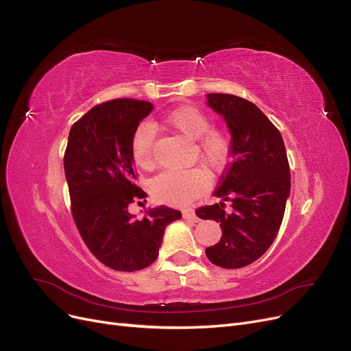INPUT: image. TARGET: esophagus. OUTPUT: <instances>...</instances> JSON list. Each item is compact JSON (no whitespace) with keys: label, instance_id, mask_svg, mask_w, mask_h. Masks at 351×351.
<instances>
[{"label":"esophagus","instance_id":"esophagus-1","mask_svg":"<svg viewBox=\"0 0 351 351\" xmlns=\"http://www.w3.org/2000/svg\"><path fill=\"white\" fill-rule=\"evenodd\" d=\"M182 215H184V219H188V221H192V222L199 221V218L196 217V213H195L193 209H184V210H182Z\"/></svg>","mask_w":351,"mask_h":351}]
</instances>
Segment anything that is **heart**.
<instances>
[{"label":"heart","instance_id":"b5f03b06","mask_svg":"<svg viewBox=\"0 0 351 351\" xmlns=\"http://www.w3.org/2000/svg\"><path fill=\"white\" fill-rule=\"evenodd\" d=\"M165 121L180 134L196 141V149L209 171L219 172L230 162L231 138L225 130L209 129V117L193 106H179L169 112ZM156 130L154 125L143 121L134 129L130 141V155L142 169L154 166V143ZM209 178L202 167L186 171H165L152 180L155 199L167 205H186L206 191Z\"/></svg>","mask_w":351,"mask_h":351}]
</instances>
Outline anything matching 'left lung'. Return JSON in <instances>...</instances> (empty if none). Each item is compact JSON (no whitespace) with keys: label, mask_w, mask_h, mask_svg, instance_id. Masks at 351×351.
Returning <instances> with one entry per match:
<instances>
[{"label":"left lung","mask_w":351,"mask_h":351,"mask_svg":"<svg viewBox=\"0 0 351 351\" xmlns=\"http://www.w3.org/2000/svg\"><path fill=\"white\" fill-rule=\"evenodd\" d=\"M206 99L231 133L232 159L213 192L221 202L196 209V215L219 222L222 230L221 241L205 250L208 260L242 268L264 255L278 234L291 191L287 152L278 129L254 103L223 93Z\"/></svg>","instance_id":"1"}]
</instances>
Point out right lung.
Returning a JSON list of instances; mask_svg holds the SVG:
<instances>
[{"instance_id":"obj_1","label":"right lung","mask_w":351,"mask_h":351,"mask_svg":"<svg viewBox=\"0 0 351 351\" xmlns=\"http://www.w3.org/2000/svg\"><path fill=\"white\" fill-rule=\"evenodd\" d=\"M152 110L150 101L110 100L88 110L69 133L64 173L74 222L91 254L116 271L154 264L166 226L182 218L165 205L145 209L142 219L129 212L133 201L147 196L134 185L130 141Z\"/></svg>"}]
</instances>
